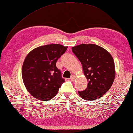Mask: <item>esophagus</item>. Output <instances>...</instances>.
I'll list each match as a JSON object with an SVG mask.
<instances>
[{"instance_id": "obj_1", "label": "esophagus", "mask_w": 133, "mask_h": 133, "mask_svg": "<svg viewBox=\"0 0 133 133\" xmlns=\"http://www.w3.org/2000/svg\"><path fill=\"white\" fill-rule=\"evenodd\" d=\"M76 76H72L70 77V79H71V81H75V79H76Z\"/></svg>"}]
</instances>
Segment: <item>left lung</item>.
Segmentation results:
<instances>
[{
	"mask_svg": "<svg viewBox=\"0 0 133 133\" xmlns=\"http://www.w3.org/2000/svg\"><path fill=\"white\" fill-rule=\"evenodd\" d=\"M72 50L82 64L88 81L87 88L78 91L79 96L91 101L101 98L111 88L115 78V63L111 55L94 44H81Z\"/></svg>",
	"mask_w": 133,
	"mask_h": 133,
	"instance_id": "1",
	"label": "left lung"
}]
</instances>
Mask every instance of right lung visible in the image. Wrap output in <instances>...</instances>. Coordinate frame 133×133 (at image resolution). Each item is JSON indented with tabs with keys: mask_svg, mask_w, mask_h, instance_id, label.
Returning a JSON list of instances; mask_svg holds the SVG:
<instances>
[{
	"mask_svg": "<svg viewBox=\"0 0 133 133\" xmlns=\"http://www.w3.org/2000/svg\"><path fill=\"white\" fill-rule=\"evenodd\" d=\"M67 48L59 44H47L35 48L27 55L22 65V77L34 98L47 101L57 94L65 81L56 63Z\"/></svg>",
	"mask_w": 133,
	"mask_h": 133,
	"instance_id": "obj_1",
	"label": "right lung"
}]
</instances>
